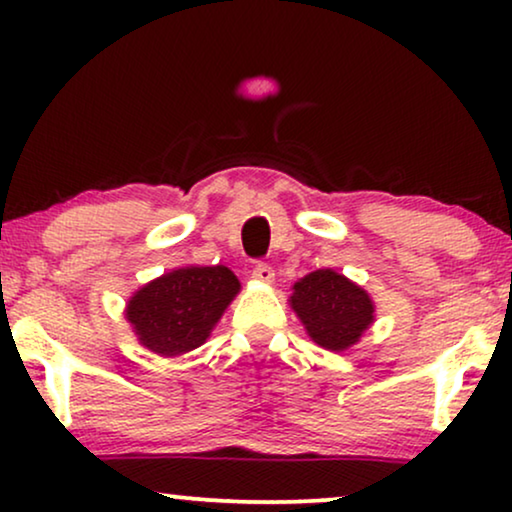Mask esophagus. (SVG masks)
Segmentation results:
<instances>
[{
    "label": "esophagus",
    "instance_id": "esophagus-1",
    "mask_svg": "<svg viewBox=\"0 0 512 512\" xmlns=\"http://www.w3.org/2000/svg\"><path fill=\"white\" fill-rule=\"evenodd\" d=\"M251 277L258 279V282L270 284L272 279H275V270H272L268 263H256V265H254V270H251Z\"/></svg>",
    "mask_w": 512,
    "mask_h": 512
}]
</instances>
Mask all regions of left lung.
<instances>
[{"label": "left lung", "mask_w": 512, "mask_h": 512, "mask_svg": "<svg viewBox=\"0 0 512 512\" xmlns=\"http://www.w3.org/2000/svg\"><path fill=\"white\" fill-rule=\"evenodd\" d=\"M291 307L317 345L342 352L373 321V300L333 270H317L293 286Z\"/></svg>", "instance_id": "obj_1"}]
</instances>
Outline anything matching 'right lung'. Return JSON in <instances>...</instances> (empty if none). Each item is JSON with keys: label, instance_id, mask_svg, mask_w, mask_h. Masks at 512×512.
Segmentation results:
<instances>
[{"label": "right lung", "instance_id": "add662e5", "mask_svg": "<svg viewBox=\"0 0 512 512\" xmlns=\"http://www.w3.org/2000/svg\"><path fill=\"white\" fill-rule=\"evenodd\" d=\"M240 282L226 265L181 268L146 284L128 303V321L144 347L177 356L200 347Z\"/></svg>", "mask_w": 512, "mask_h": 512}]
</instances>
